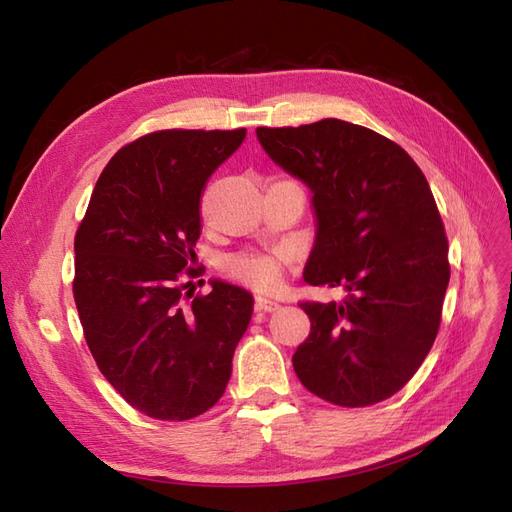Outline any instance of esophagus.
<instances>
[{
  "label": "esophagus",
  "instance_id": "34e87169",
  "mask_svg": "<svg viewBox=\"0 0 512 512\" xmlns=\"http://www.w3.org/2000/svg\"><path fill=\"white\" fill-rule=\"evenodd\" d=\"M279 302H274L270 298H264V296H257L255 300V309L257 311H264V313H272V311H279Z\"/></svg>",
  "mask_w": 512,
  "mask_h": 512
}]
</instances>
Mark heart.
I'll return each instance as SVG.
<instances>
[{"label": "heart", "instance_id": "b5f03b06", "mask_svg": "<svg viewBox=\"0 0 512 512\" xmlns=\"http://www.w3.org/2000/svg\"><path fill=\"white\" fill-rule=\"evenodd\" d=\"M283 253H251L231 257L225 270L231 276L257 291H270L281 283L283 276Z\"/></svg>", "mask_w": 512, "mask_h": 512}]
</instances>
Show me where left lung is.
<instances>
[{"label": "left lung", "instance_id": "left-lung-1", "mask_svg": "<svg viewBox=\"0 0 512 512\" xmlns=\"http://www.w3.org/2000/svg\"><path fill=\"white\" fill-rule=\"evenodd\" d=\"M261 148L309 186V285L347 298L302 302L311 334L291 362L302 386L341 407L392 397L437 337L450 279L448 240L425 173L401 145L358 124L257 128Z\"/></svg>", "mask_w": 512, "mask_h": 512}]
</instances>
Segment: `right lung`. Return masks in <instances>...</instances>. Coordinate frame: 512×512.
I'll use <instances>...</instances> for the list:
<instances>
[{"label":"right lung","instance_id":"right-lung-1","mask_svg":"<svg viewBox=\"0 0 512 512\" xmlns=\"http://www.w3.org/2000/svg\"><path fill=\"white\" fill-rule=\"evenodd\" d=\"M244 137L173 128L124 145L77 229L72 294L87 347L122 399L156 420L195 418L223 397L253 315V296L225 281L182 300L201 195Z\"/></svg>","mask_w":512,"mask_h":512}]
</instances>
